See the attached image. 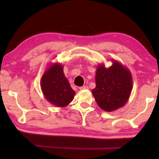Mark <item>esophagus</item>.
<instances>
[{"mask_svg":"<svg viewBox=\"0 0 159 159\" xmlns=\"http://www.w3.org/2000/svg\"><path fill=\"white\" fill-rule=\"evenodd\" d=\"M79 89L81 90H86V89H88V87L87 85H84V86H82V87H80Z\"/></svg>","mask_w":159,"mask_h":159,"instance_id":"34e87169","label":"esophagus"}]
</instances>
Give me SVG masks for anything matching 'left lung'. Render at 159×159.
I'll return each mask as SVG.
<instances>
[{"label":"left lung","mask_w":159,"mask_h":159,"mask_svg":"<svg viewBox=\"0 0 159 159\" xmlns=\"http://www.w3.org/2000/svg\"><path fill=\"white\" fill-rule=\"evenodd\" d=\"M112 62L109 68H106L104 64L98 65L95 74L96 87L92 90L98 106L108 112L124 106L133 89L130 70L116 60H112Z\"/></svg>","instance_id":"1"}]
</instances>
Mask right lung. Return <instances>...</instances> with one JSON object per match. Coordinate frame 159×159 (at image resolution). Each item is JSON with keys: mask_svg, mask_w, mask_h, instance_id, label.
Masks as SVG:
<instances>
[{"mask_svg": "<svg viewBox=\"0 0 159 159\" xmlns=\"http://www.w3.org/2000/svg\"><path fill=\"white\" fill-rule=\"evenodd\" d=\"M41 87L45 99L58 107H66L76 94L64 76L63 66L59 63L50 64L41 77Z\"/></svg>", "mask_w": 159, "mask_h": 159, "instance_id": "1", "label": "right lung"}]
</instances>
